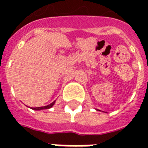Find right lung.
<instances>
[{
    "instance_id": "add662e5",
    "label": "right lung",
    "mask_w": 148,
    "mask_h": 148,
    "mask_svg": "<svg viewBox=\"0 0 148 148\" xmlns=\"http://www.w3.org/2000/svg\"><path fill=\"white\" fill-rule=\"evenodd\" d=\"M54 103H55V101H53V103H51L50 105H46V106H43V107H36V108H33V110H47V109H49V108L53 107V105H54Z\"/></svg>"
}]
</instances>
